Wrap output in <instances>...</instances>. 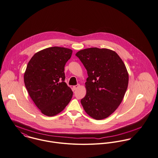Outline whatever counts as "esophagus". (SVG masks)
Returning <instances> with one entry per match:
<instances>
[{
    "label": "esophagus",
    "mask_w": 158,
    "mask_h": 158,
    "mask_svg": "<svg viewBox=\"0 0 158 158\" xmlns=\"http://www.w3.org/2000/svg\"><path fill=\"white\" fill-rule=\"evenodd\" d=\"M79 87H80V85H79V84H77V85H74V86L73 87V89H74V90H76Z\"/></svg>",
    "instance_id": "1"
}]
</instances>
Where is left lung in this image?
Segmentation results:
<instances>
[{"label":"left lung","mask_w":158,"mask_h":158,"mask_svg":"<svg viewBox=\"0 0 158 158\" xmlns=\"http://www.w3.org/2000/svg\"><path fill=\"white\" fill-rule=\"evenodd\" d=\"M76 56L87 71V93L81 102L88 114L101 120L121 104L128 84V74L123 60L114 51L89 48Z\"/></svg>","instance_id":"left-lung-1"}]
</instances>
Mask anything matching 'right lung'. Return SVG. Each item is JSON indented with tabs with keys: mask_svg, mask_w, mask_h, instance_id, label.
Returning a JSON list of instances; mask_svg holds the SVG:
<instances>
[{
	"mask_svg": "<svg viewBox=\"0 0 158 158\" xmlns=\"http://www.w3.org/2000/svg\"><path fill=\"white\" fill-rule=\"evenodd\" d=\"M73 51L53 47L31 57L24 74V83L31 99L42 113L53 116L69 104L73 91L65 82L64 67Z\"/></svg>",
	"mask_w": 158,
	"mask_h": 158,
	"instance_id": "1",
	"label": "right lung"
}]
</instances>
